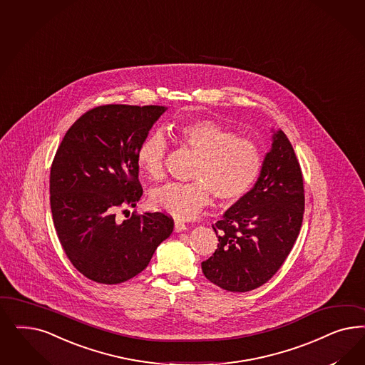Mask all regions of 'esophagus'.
<instances>
[{
	"label": "esophagus",
	"instance_id": "esophagus-1",
	"mask_svg": "<svg viewBox=\"0 0 365 365\" xmlns=\"http://www.w3.org/2000/svg\"><path fill=\"white\" fill-rule=\"evenodd\" d=\"M185 230H187V225L182 222H175V231L176 232H181V231H185Z\"/></svg>",
	"mask_w": 365,
	"mask_h": 365
}]
</instances>
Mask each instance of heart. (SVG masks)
Listing matches in <instances>:
<instances>
[{"label": "heart", "instance_id": "heart-1", "mask_svg": "<svg viewBox=\"0 0 365 365\" xmlns=\"http://www.w3.org/2000/svg\"><path fill=\"white\" fill-rule=\"evenodd\" d=\"M178 140L200 157L190 184H168L154 190L150 202L168 215L188 220L210 202H234L242 199L258 180L263 155L258 143L211 119H196L178 123ZM168 141L161 130H154L142 140L137 150V164L152 181L165 176Z\"/></svg>", "mask_w": 365, "mask_h": 365}]
</instances>
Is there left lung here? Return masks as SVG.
Returning a JSON list of instances; mask_svg holds the SVG:
<instances>
[{
	"label": "left lung",
	"instance_id": "left-lung-1",
	"mask_svg": "<svg viewBox=\"0 0 365 365\" xmlns=\"http://www.w3.org/2000/svg\"><path fill=\"white\" fill-rule=\"evenodd\" d=\"M304 211L301 166L289 138L277 130L254 188L212 225L219 245L201 263L205 278L235 293L264 284L294 246Z\"/></svg>",
	"mask_w": 365,
	"mask_h": 365
}]
</instances>
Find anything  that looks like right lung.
<instances>
[{"mask_svg":"<svg viewBox=\"0 0 365 365\" xmlns=\"http://www.w3.org/2000/svg\"><path fill=\"white\" fill-rule=\"evenodd\" d=\"M165 110L91 108L55 154L49 177L53 224L73 267L94 282L117 284L138 275L173 231V220L161 212H133L123 222L115 217L141 199L137 150Z\"/></svg>","mask_w":365,"mask_h":365,"instance_id":"obj_1","label":"right lung"}]
</instances>
